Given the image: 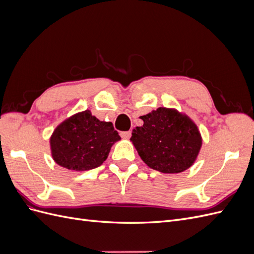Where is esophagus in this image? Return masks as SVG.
I'll use <instances>...</instances> for the list:
<instances>
[{
  "mask_svg": "<svg viewBox=\"0 0 254 254\" xmlns=\"http://www.w3.org/2000/svg\"><path fill=\"white\" fill-rule=\"evenodd\" d=\"M121 136L123 137V139H129L130 136H131V131H122L121 132Z\"/></svg>",
  "mask_w": 254,
  "mask_h": 254,
  "instance_id": "esophagus-1",
  "label": "esophagus"
}]
</instances>
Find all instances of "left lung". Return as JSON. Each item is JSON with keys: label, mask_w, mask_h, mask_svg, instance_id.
<instances>
[{"label": "left lung", "mask_w": 254, "mask_h": 254, "mask_svg": "<svg viewBox=\"0 0 254 254\" xmlns=\"http://www.w3.org/2000/svg\"><path fill=\"white\" fill-rule=\"evenodd\" d=\"M140 119L144 124L132 130L130 141L145 164L164 174L181 173L194 164L202 137L187 114L160 107Z\"/></svg>", "instance_id": "obj_1"}]
</instances>
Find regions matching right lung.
<instances>
[{"label":"right lung","mask_w":254,"mask_h":254,"mask_svg":"<svg viewBox=\"0 0 254 254\" xmlns=\"http://www.w3.org/2000/svg\"><path fill=\"white\" fill-rule=\"evenodd\" d=\"M120 140L111 122L99 121L90 110H84L54 130L50 139L52 158L70 171H90L104 163L112 145Z\"/></svg>","instance_id":"1"}]
</instances>
